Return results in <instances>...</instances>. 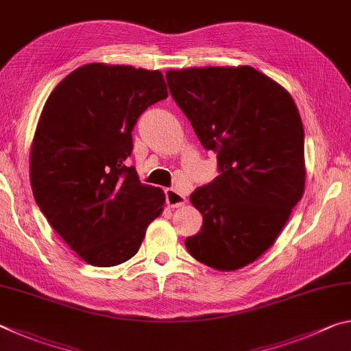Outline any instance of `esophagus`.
Wrapping results in <instances>:
<instances>
[{
    "label": "esophagus",
    "mask_w": 351,
    "mask_h": 351,
    "mask_svg": "<svg viewBox=\"0 0 351 351\" xmlns=\"http://www.w3.org/2000/svg\"><path fill=\"white\" fill-rule=\"evenodd\" d=\"M165 201H167L169 207H180L182 204H186V197L181 192H178L176 189L170 187L165 189Z\"/></svg>",
    "instance_id": "34e87169"
}]
</instances>
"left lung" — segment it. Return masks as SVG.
Instances as JSON below:
<instances>
[{
    "mask_svg": "<svg viewBox=\"0 0 351 351\" xmlns=\"http://www.w3.org/2000/svg\"><path fill=\"white\" fill-rule=\"evenodd\" d=\"M171 97L219 175L190 201L203 228L187 237L193 258L219 271L257 260L274 245L305 189V134L287 90L251 66L167 71Z\"/></svg>",
    "mask_w": 351,
    "mask_h": 351,
    "instance_id": "8db88e82",
    "label": "left lung"
}]
</instances>
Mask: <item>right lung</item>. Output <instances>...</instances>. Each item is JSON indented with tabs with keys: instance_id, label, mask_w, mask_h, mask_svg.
I'll list each match as a JSON object with an SVG mask.
<instances>
[{
	"instance_id": "right-lung-1",
	"label": "right lung",
	"mask_w": 351,
	"mask_h": 351,
	"mask_svg": "<svg viewBox=\"0 0 351 351\" xmlns=\"http://www.w3.org/2000/svg\"><path fill=\"white\" fill-rule=\"evenodd\" d=\"M159 71L91 63L58 83L31 148L34 198L56 232L93 266L121 265L139 251L165 195L127 167L132 132L167 97Z\"/></svg>"
}]
</instances>
